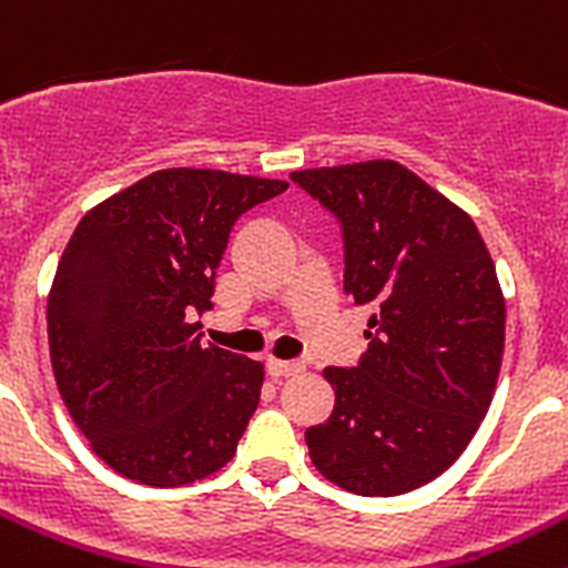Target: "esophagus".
Instances as JSON below:
<instances>
[{"instance_id":"esophagus-1","label":"esophagus","mask_w":568,"mask_h":568,"mask_svg":"<svg viewBox=\"0 0 568 568\" xmlns=\"http://www.w3.org/2000/svg\"><path fill=\"white\" fill-rule=\"evenodd\" d=\"M267 373L273 375V378H290V375L304 373V364H298V361L267 358Z\"/></svg>"}]
</instances>
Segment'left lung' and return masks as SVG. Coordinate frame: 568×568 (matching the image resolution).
Here are the masks:
<instances>
[{
  "label": "left lung",
  "instance_id": "8db88e82",
  "mask_svg": "<svg viewBox=\"0 0 568 568\" xmlns=\"http://www.w3.org/2000/svg\"><path fill=\"white\" fill-rule=\"evenodd\" d=\"M344 233V293L369 307L358 366H327L335 406L310 426L315 469L341 489L389 498L464 453L495 395L506 307L469 215L389 159L295 170Z\"/></svg>",
  "mask_w": 568,
  "mask_h": 568
}]
</instances>
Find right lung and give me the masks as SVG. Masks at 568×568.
<instances>
[{
  "label": "right lung",
  "mask_w": 568,
  "mask_h": 568,
  "mask_svg": "<svg viewBox=\"0 0 568 568\" xmlns=\"http://www.w3.org/2000/svg\"><path fill=\"white\" fill-rule=\"evenodd\" d=\"M278 179L170 168L84 215L48 295L50 364L93 453L144 486H184L235 455L264 364L202 344L230 230Z\"/></svg>",
  "instance_id": "1"
}]
</instances>
